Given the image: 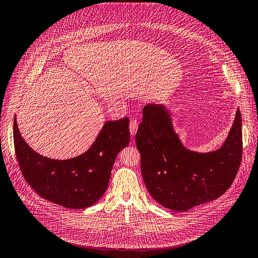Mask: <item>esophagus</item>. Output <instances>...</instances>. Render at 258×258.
Returning <instances> with one entry per match:
<instances>
[{"label":"esophagus","mask_w":258,"mask_h":258,"mask_svg":"<svg viewBox=\"0 0 258 258\" xmlns=\"http://www.w3.org/2000/svg\"><path fill=\"white\" fill-rule=\"evenodd\" d=\"M138 128H139V122L137 119H131L130 120V123H129V130H130V133L132 137L136 136V133L138 131Z\"/></svg>","instance_id":"1"}]
</instances>
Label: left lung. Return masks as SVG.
<instances>
[{
    "label": "left lung",
    "mask_w": 258,
    "mask_h": 258,
    "mask_svg": "<svg viewBox=\"0 0 258 258\" xmlns=\"http://www.w3.org/2000/svg\"><path fill=\"white\" fill-rule=\"evenodd\" d=\"M241 121L237 109L223 145L215 151L196 152L181 143L166 108L157 104L144 107L136 142L142 176L151 197L177 212L219 198L229 189L240 166Z\"/></svg>",
    "instance_id": "obj_1"
}]
</instances>
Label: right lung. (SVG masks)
<instances>
[{
	"instance_id": "add662e5",
	"label": "right lung",
	"mask_w": 258,
	"mask_h": 258,
	"mask_svg": "<svg viewBox=\"0 0 258 258\" xmlns=\"http://www.w3.org/2000/svg\"><path fill=\"white\" fill-rule=\"evenodd\" d=\"M130 140L129 118L106 121L92 146L80 156L54 160L28 146L14 119V143L23 176L32 188L48 201L72 210L96 203L108 188L113 164Z\"/></svg>"
}]
</instances>
